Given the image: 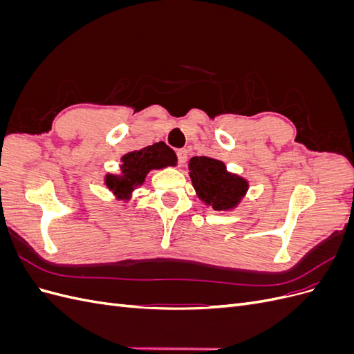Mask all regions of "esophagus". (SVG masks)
Segmentation results:
<instances>
[{"label": "esophagus", "instance_id": "esophagus-1", "mask_svg": "<svg viewBox=\"0 0 354 354\" xmlns=\"http://www.w3.org/2000/svg\"><path fill=\"white\" fill-rule=\"evenodd\" d=\"M177 158H178V165H185L187 160V151L186 149H178L177 151Z\"/></svg>", "mask_w": 354, "mask_h": 354}]
</instances>
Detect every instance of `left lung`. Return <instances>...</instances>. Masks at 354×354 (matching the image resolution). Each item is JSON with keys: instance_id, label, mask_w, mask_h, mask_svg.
<instances>
[{"instance_id": "8db88e82", "label": "left lung", "mask_w": 354, "mask_h": 354, "mask_svg": "<svg viewBox=\"0 0 354 354\" xmlns=\"http://www.w3.org/2000/svg\"><path fill=\"white\" fill-rule=\"evenodd\" d=\"M189 176L198 198L214 211L236 208L248 192V181L229 173L223 160L194 156L189 160Z\"/></svg>"}]
</instances>
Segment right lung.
<instances>
[{"label": "right lung", "instance_id": "1", "mask_svg": "<svg viewBox=\"0 0 354 354\" xmlns=\"http://www.w3.org/2000/svg\"><path fill=\"white\" fill-rule=\"evenodd\" d=\"M121 173L106 174L104 185L116 199L128 201L133 192L145 183L146 176L152 169H162L177 165V156L173 149L164 142L146 146L140 151L128 152L121 158Z\"/></svg>", "mask_w": 354, "mask_h": 354}]
</instances>
